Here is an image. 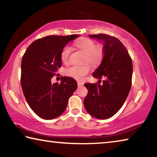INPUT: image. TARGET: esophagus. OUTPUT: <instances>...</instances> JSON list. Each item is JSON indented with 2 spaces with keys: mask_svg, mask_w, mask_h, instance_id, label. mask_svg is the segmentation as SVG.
I'll return each instance as SVG.
<instances>
[{
  "mask_svg": "<svg viewBox=\"0 0 157 157\" xmlns=\"http://www.w3.org/2000/svg\"><path fill=\"white\" fill-rule=\"evenodd\" d=\"M78 86H82V85H83V83H82V82H78Z\"/></svg>",
  "mask_w": 157,
  "mask_h": 157,
  "instance_id": "obj_1",
  "label": "esophagus"
}]
</instances>
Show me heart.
<instances>
[{
	"label": "heart",
	"instance_id": "obj_1",
	"mask_svg": "<svg viewBox=\"0 0 157 157\" xmlns=\"http://www.w3.org/2000/svg\"><path fill=\"white\" fill-rule=\"evenodd\" d=\"M75 46L79 50L84 53V62H88L92 66H97L100 64L104 56V49L102 46H96L94 41L88 38L82 39L77 41ZM72 48L70 46L63 47L61 52V59L65 63H67L70 59ZM90 71V66L88 63H84L81 66L74 65L67 68L65 70V75L71 78L82 80L84 77Z\"/></svg>",
	"mask_w": 157,
	"mask_h": 157
}]
</instances>
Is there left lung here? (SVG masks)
<instances>
[{"label": "left lung", "instance_id": "obj_1", "mask_svg": "<svg viewBox=\"0 0 157 157\" xmlns=\"http://www.w3.org/2000/svg\"><path fill=\"white\" fill-rule=\"evenodd\" d=\"M89 36L103 41L104 45L102 61L93 77L106 79L101 85L84 84L88 94L84 98V105L90 115L98 119H107L118 112L129 94L132 86V61L118 39L105 34H89Z\"/></svg>", "mask_w": 157, "mask_h": 157}]
</instances>
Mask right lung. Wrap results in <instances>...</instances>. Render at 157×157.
<instances>
[{
    "mask_svg": "<svg viewBox=\"0 0 157 157\" xmlns=\"http://www.w3.org/2000/svg\"><path fill=\"white\" fill-rule=\"evenodd\" d=\"M78 36L50 35L38 39L23 55L21 75L23 94L34 112L45 120L60 116L78 87L72 78L62 77L60 84H52L51 79L62 66L61 52L63 47Z\"/></svg>",
    "mask_w": 157,
    "mask_h": 157,
    "instance_id": "obj_1",
    "label": "right lung"
}]
</instances>
